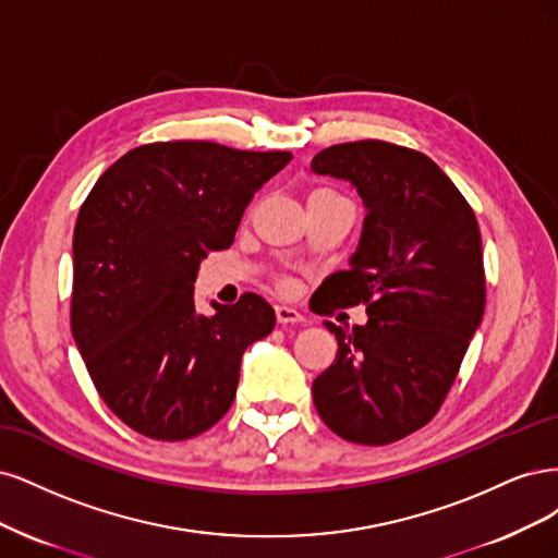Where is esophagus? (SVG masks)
<instances>
[{"label":"esophagus","instance_id":"34e87169","mask_svg":"<svg viewBox=\"0 0 558 558\" xmlns=\"http://www.w3.org/2000/svg\"><path fill=\"white\" fill-rule=\"evenodd\" d=\"M276 319L280 322V325H301L303 315L299 311L290 308V305H276Z\"/></svg>","mask_w":558,"mask_h":558}]
</instances>
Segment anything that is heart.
<instances>
[{
  "label": "heart",
  "mask_w": 558,
  "mask_h": 558,
  "mask_svg": "<svg viewBox=\"0 0 558 558\" xmlns=\"http://www.w3.org/2000/svg\"><path fill=\"white\" fill-rule=\"evenodd\" d=\"M319 192H329V190H317V192H313V194H319Z\"/></svg>",
  "instance_id": "b5f03b06"
}]
</instances>
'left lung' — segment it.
<instances>
[{"label":"left lung","instance_id":"obj_1","mask_svg":"<svg viewBox=\"0 0 558 558\" xmlns=\"http://www.w3.org/2000/svg\"><path fill=\"white\" fill-rule=\"evenodd\" d=\"M319 175L343 178L366 218L350 271L325 280L333 308L366 305L315 377L325 424L350 442L389 445L434 420L484 315V264L475 213L426 155L387 141H354L313 157Z\"/></svg>","mask_w":558,"mask_h":558}]
</instances>
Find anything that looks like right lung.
<instances>
[{
    "label": "right lung",
    "instance_id": "1",
    "mask_svg": "<svg viewBox=\"0 0 558 558\" xmlns=\"http://www.w3.org/2000/svg\"><path fill=\"white\" fill-rule=\"evenodd\" d=\"M290 159L210 141L148 143L106 169L83 202L71 333L104 403L141 436L187 440L218 424L243 352L274 331V308L253 292L199 313L194 280Z\"/></svg>",
    "mask_w": 558,
    "mask_h": 558
}]
</instances>
